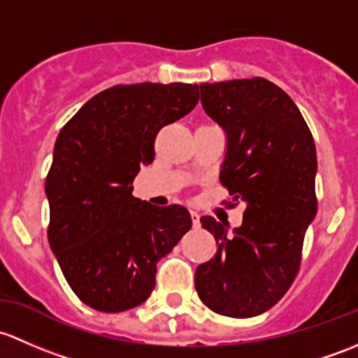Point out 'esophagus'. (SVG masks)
<instances>
[{"mask_svg": "<svg viewBox=\"0 0 358 358\" xmlns=\"http://www.w3.org/2000/svg\"><path fill=\"white\" fill-rule=\"evenodd\" d=\"M191 220H193V227H200V213L194 212V210H191Z\"/></svg>", "mask_w": 358, "mask_h": 358, "instance_id": "esophagus-1", "label": "esophagus"}]
</instances>
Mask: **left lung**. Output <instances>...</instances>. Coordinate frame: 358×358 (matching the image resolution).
Wrapping results in <instances>:
<instances>
[{"label": "left lung", "mask_w": 358, "mask_h": 358, "mask_svg": "<svg viewBox=\"0 0 358 358\" xmlns=\"http://www.w3.org/2000/svg\"><path fill=\"white\" fill-rule=\"evenodd\" d=\"M200 91L205 113L227 138L219 179L246 208L233 233L201 217L217 253L198 265L194 288L217 314L255 317L285 296L300 268L317 213L315 143L293 99L271 80L200 84Z\"/></svg>", "instance_id": "left-lung-1"}]
</instances>
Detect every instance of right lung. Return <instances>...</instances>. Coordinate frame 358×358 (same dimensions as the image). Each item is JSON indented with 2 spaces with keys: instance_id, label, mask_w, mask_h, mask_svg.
<instances>
[{
  "instance_id": "add662e5",
  "label": "right lung",
  "mask_w": 358,
  "mask_h": 358,
  "mask_svg": "<svg viewBox=\"0 0 358 358\" xmlns=\"http://www.w3.org/2000/svg\"><path fill=\"white\" fill-rule=\"evenodd\" d=\"M196 84H129L93 96L64 125L46 178L48 239L73 293L99 312L148 300L157 262L191 229L184 206H153L132 180L164 125L196 106Z\"/></svg>"
}]
</instances>
